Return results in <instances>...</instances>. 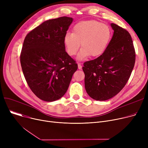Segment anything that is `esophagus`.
<instances>
[{
  "instance_id": "34e87169",
  "label": "esophagus",
  "mask_w": 148,
  "mask_h": 148,
  "mask_svg": "<svg viewBox=\"0 0 148 148\" xmlns=\"http://www.w3.org/2000/svg\"><path fill=\"white\" fill-rule=\"evenodd\" d=\"M78 68H79V69H82V65H81L80 64H78Z\"/></svg>"
}]
</instances>
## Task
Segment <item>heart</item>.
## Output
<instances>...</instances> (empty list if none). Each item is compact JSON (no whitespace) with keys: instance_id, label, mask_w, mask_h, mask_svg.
Wrapping results in <instances>:
<instances>
[{"instance_id":"obj_1","label":"heart","mask_w":148,"mask_h":148,"mask_svg":"<svg viewBox=\"0 0 148 148\" xmlns=\"http://www.w3.org/2000/svg\"><path fill=\"white\" fill-rule=\"evenodd\" d=\"M112 37L110 27L96 20L80 21L74 26L72 34H66L64 44L67 53L73 56L81 49L77 59L97 58L105 52Z\"/></svg>"}]
</instances>
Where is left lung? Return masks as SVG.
I'll return each instance as SVG.
<instances>
[{
	"instance_id": "obj_1",
	"label": "left lung",
	"mask_w": 148,
	"mask_h": 148,
	"mask_svg": "<svg viewBox=\"0 0 148 148\" xmlns=\"http://www.w3.org/2000/svg\"><path fill=\"white\" fill-rule=\"evenodd\" d=\"M113 35L105 52L84 63V86L90 97L106 101L117 95L125 86L136 60L134 45L125 29L111 23Z\"/></svg>"
}]
</instances>
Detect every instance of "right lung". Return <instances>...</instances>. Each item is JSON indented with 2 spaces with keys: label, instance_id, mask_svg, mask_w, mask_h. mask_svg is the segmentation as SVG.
Listing matches in <instances>:
<instances>
[{
  "label": "right lung",
  "instance_id": "1",
  "mask_svg": "<svg viewBox=\"0 0 148 148\" xmlns=\"http://www.w3.org/2000/svg\"><path fill=\"white\" fill-rule=\"evenodd\" d=\"M73 18L45 21L26 35L20 55L22 71L34 94L45 101L63 97L78 66L65 51L64 38Z\"/></svg>",
  "mask_w": 148,
  "mask_h": 148
}]
</instances>
